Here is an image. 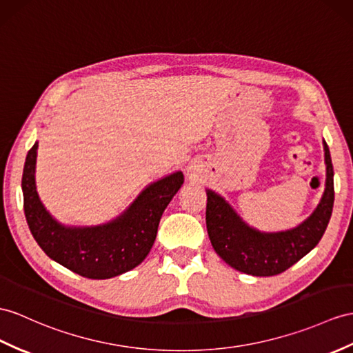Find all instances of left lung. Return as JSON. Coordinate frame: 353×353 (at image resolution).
<instances>
[{
    "label": "left lung",
    "instance_id": "left-lung-1",
    "mask_svg": "<svg viewBox=\"0 0 353 353\" xmlns=\"http://www.w3.org/2000/svg\"><path fill=\"white\" fill-rule=\"evenodd\" d=\"M326 181L319 205L301 225L281 232L250 228L216 192L206 188V229L214 250L232 268L256 277L286 271L319 244L334 206V169L323 141Z\"/></svg>",
    "mask_w": 353,
    "mask_h": 353
}]
</instances>
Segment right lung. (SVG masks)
Segmentation results:
<instances>
[{"instance_id":"add662e5","label":"right lung","mask_w":353,"mask_h":353,"mask_svg":"<svg viewBox=\"0 0 353 353\" xmlns=\"http://www.w3.org/2000/svg\"><path fill=\"white\" fill-rule=\"evenodd\" d=\"M39 143L28 151L22 174L23 211L28 228L50 259L82 277L103 280L117 277L143 262L156 241L163 211L181 188V170L151 183L133 203L105 225L65 226L41 203L36 190Z\"/></svg>"}]
</instances>
